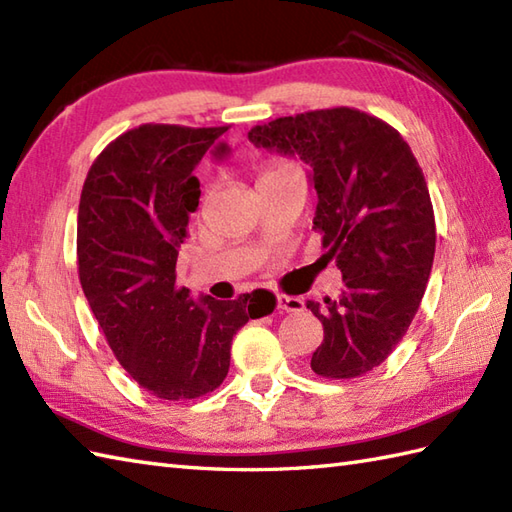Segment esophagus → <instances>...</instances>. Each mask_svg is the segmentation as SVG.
Listing matches in <instances>:
<instances>
[{"label": "esophagus", "mask_w": 512, "mask_h": 512, "mask_svg": "<svg viewBox=\"0 0 512 512\" xmlns=\"http://www.w3.org/2000/svg\"><path fill=\"white\" fill-rule=\"evenodd\" d=\"M277 310L279 312H301L303 310V299L301 297H290V295H279L277 297Z\"/></svg>", "instance_id": "1"}]
</instances>
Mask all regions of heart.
<instances>
[{
  "label": "heart",
  "instance_id": "1",
  "mask_svg": "<svg viewBox=\"0 0 512 512\" xmlns=\"http://www.w3.org/2000/svg\"><path fill=\"white\" fill-rule=\"evenodd\" d=\"M292 169H297V167H292L290 162H284V160H275V162H270L268 169L264 171V176H277V173H286V171H292Z\"/></svg>",
  "mask_w": 512,
  "mask_h": 512
}]
</instances>
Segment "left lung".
<instances>
[{"label":"left lung","instance_id":"8db88e82","mask_svg":"<svg viewBox=\"0 0 512 512\" xmlns=\"http://www.w3.org/2000/svg\"><path fill=\"white\" fill-rule=\"evenodd\" d=\"M248 140L310 165L319 195L312 228L343 273L339 297L306 303L323 323L312 372L332 380L372 372L407 334L436 253L416 156L394 127L354 107L275 118Z\"/></svg>","mask_w":512,"mask_h":512}]
</instances>
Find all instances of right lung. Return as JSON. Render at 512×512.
<instances>
[{"label":"right lung","mask_w":512,"mask_h":512,"mask_svg":"<svg viewBox=\"0 0 512 512\" xmlns=\"http://www.w3.org/2000/svg\"><path fill=\"white\" fill-rule=\"evenodd\" d=\"M226 129H129L94 160L81 191L76 257L85 299L118 363L162 400L220 387L237 330L277 303L268 290L193 299L176 284L178 248L200 204L193 169ZM226 151L217 143L215 156Z\"/></svg>","instance_id":"obj_1"}]
</instances>
